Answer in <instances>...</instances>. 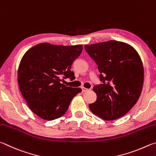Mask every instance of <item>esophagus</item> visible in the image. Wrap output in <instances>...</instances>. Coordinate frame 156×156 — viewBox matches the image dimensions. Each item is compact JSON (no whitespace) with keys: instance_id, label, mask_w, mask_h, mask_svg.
<instances>
[{"instance_id":"obj_1","label":"esophagus","mask_w":156,"mask_h":156,"mask_svg":"<svg viewBox=\"0 0 156 156\" xmlns=\"http://www.w3.org/2000/svg\"><path fill=\"white\" fill-rule=\"evenodd\" d=\"M88 90H90V89L86 88H84V87H82V92H87Z\"/></svg>"}]
</instances>
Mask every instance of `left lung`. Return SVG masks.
Returning a JSON list of instances; mask_svg holds the SVG:
<instances>
[{
	"instance_id": "8db88e82",
	"label": "left lung",
	"mask_w": 156,
	"mask_h": 156,
	"mask_svg": "<svg viewBox=\"0 0 156 156\" xmlns=\"http://www.w3.org/2000/svg\"><path fill=\"white\" fill-rule=\"evenodd\" d=\"M84 46L98 65L102 81L94 86L97 97L89 105L90 110L105 121L121 118L138 101L143 90L144 68L140 55L133 46L116 40Z\"/></svg>"
}]
</instances>
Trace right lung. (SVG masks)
<instances>
[{"label":"right lung","instance_id":"obj_1","mask_svg":"<svg viewBox=\"0 0 156 156\" xmlns=\"http://www.w3.org/2000/svg\"><path fill=\"white\" fill-rule=\"evenodd\" d=\"M81 44L53 45L40 43L27 51L18 70V82L27 105L40 118L52 121L62 116L73 98L81 92L61 83L62 77L75 78L70 70L80 55Z\"/></svg>","mask_w":156,"mask_h":156}]
</instances>
